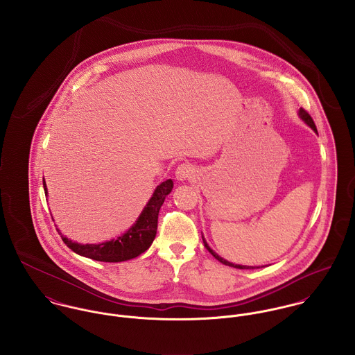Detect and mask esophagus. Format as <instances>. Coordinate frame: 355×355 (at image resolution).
I'll return each instance as SVG.
<instances>
[{
  "mask_svg": "<svg viewBox=\"0 0 355 355\" xmlns=\"http://www.w3.org/2000/svg\"><path fill=\"white\" fill-rule=\"evenodd\" d=\"M175 176L179 182H186V180H191L196 178V166L191 164H180L176 168Z\"/></svg>",
  "mask_w": 355,
  "mask_h": 355,
  "instance_id": "1",
  "label": "esophagus"
}]
</instances>
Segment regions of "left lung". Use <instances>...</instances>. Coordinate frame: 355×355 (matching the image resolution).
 <instances>
[{"label": "left lung", "mask_w": 355, "mask_h": 355, "mask_svg": "<svg viewBox=\"0 0 355 355\" xmlns=\"http://www.w3.org/2000/svg\"><path fill=\"white\" fill-rule=\"evenodd\" d=\"M298 114H300V117L304 120V123L317 134V128H315V124H314V121H313V119L310 117V114L304 110V109H300V112H298ZM202 241L203 245H205V248L209 250V253L211 254L216 259H218L221 263H224V265H228V266H232V268H236V269H257V268H259V266H246V265H238V263H232V262H230V261H227V259H224L223 257H220L218 254L214 253L210 248H209V245L206 243V241H205V238H203L202 235Z\"/></svg>", "instance_id": "obj_1"}]
</instances>
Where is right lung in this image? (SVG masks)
<instances>
[{"label":"right lung","instance_id":"right-lung-1","mask_svg":"<svg viewBox=\"0 0 355 355\" xmlns=\"http://www.w3.org/2000/svg\"><path fill=\"white\" fill-rule=\"evenodd\" d=\"M44 189L45 196L48 197L46 183L44 179ZM173 182L171 179L162 182L157 186V189L153 193L152 198L146 206L144 207L142 213L134 223L128 231H125L123 235L117 236L116 239L106 241L98 245H82L72 242L71 239L61 235L62 242L73 252V253L102 261V262H121L127 259H132L142 253H145L150 246L157 234V221H158V211L165 201V197L172 191Z\"/></svg>","mask_w":355,"mask_h":355}]
</instances>
